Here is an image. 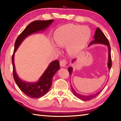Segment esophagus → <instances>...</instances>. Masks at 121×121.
I'll return each mask as SVG.
<instances>
[{
    "instance_id": "esophagus-1",
    "label": "esophagus",
    "mask_w": 121,
    "mask_h": 121,
    "mask_svg": "<svg viewBox=\"0 0 121 121\" xmlns=\"http://www.w3.org/2000/svg\"><path fill=\"white\" fill-rule=\"evenodd\" d=\"M67 63V60H65V59H63V60L60 61V65L61 67H66Z\"/></svg>"
}]
</instances>
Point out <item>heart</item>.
<instances>
[{
	"mask_svg": "<svg viewBox=\"0 0 121 121\" xmlns=\"http://www.w3.org/2000/svg\"><path fill=\"white\" fill-rule=\"evenodd\" d=\"M91 36V31L87 26L68 24L56 30L55 40L59 47L67 46L68 52L73 54L85 48Z\"/></svg>",
	"mask_w": 121,
	"mask_h": 121,
	"instance_id": "1",
	"label": "heart"
}]
</instances>
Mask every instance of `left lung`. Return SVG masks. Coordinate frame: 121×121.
<instances>
[{"instance_id": "8db88e82", "label": "left lung", "mask_w": 121, "mask_h": 121, "mask_svg": "<svg viewBox=\"0 0 121 121\" xmlns=\"http://www.w3.org/2000/svg\"><path fill=\"white\" fill-rule=\"evenodd\" d=\"M94 38H95V40H93L92 42H91L89 45V46H91L93 44H104L105 45L107 46L108 50V63H107V67L108 68L109 70H110V68H111L112 67V60H111V50H110V44L108 42V40L107 38H106L105 35L104 34L103 32H102L101 30L99 28H97L95 30V36H94ZM76 60V59H73L72 60V62L73 63ZM73 69L71 67H69L68 70L69 73V75H70V76H71V74L73 73ZM71 89L72 90V92L74 95L76 97L79 98V99L82 100H83V101H88V100H90L91 99H93V98H95L97 95H98L100 93V92L102 91V90L104 89V88L101 90H100L99 92H98L96 93L92 94V95H82V94H79L77 93L76 91H75L73 89V86L71 84Z\"/></svg>"}]
</instances>
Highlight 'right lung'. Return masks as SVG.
Returning a JSON list of instances; mask_svg holds the SVG:
<instances>
[{
    "label": "right lung",
    "mask_w": 121,
    "mask_h": 121,
    "mask_svg": "<svg viewBox=\"0 0 121 121\" xmlns=\"http://www.w3.org/2000/svg\"><path fill=\"white\" fill-rule=\"evenodd\" d=\"M54 20L35 21L26 26L22 33L18 36L14 44V50L12 56V65L13 68V77L16 84L22 92L31 98H39L48 92L52 84V78L55 73L60 69V64L58 60L49 64L42 75L36 82H29L23 81L18 76L14 64V55L24 39L33 34L44 31L50 26Z\"/></svg>",
    "instance_id": "1"
}]
</instances>
